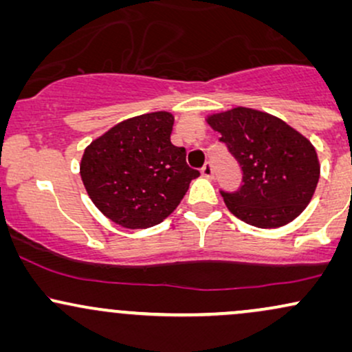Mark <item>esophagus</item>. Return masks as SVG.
<instances>
[{"mask_svg":"<svg viewBox=\"0 0 352 352\" xmlns=\"http://www.w3.org/2000/svg\"><path fill=\"white\" fill-rule=\"evenodd\" d=\"M201 175L207 177V179H213V165L210 162L205 164L204 167H201Z\"/></svg>","mask_w":352,"mask_h":352,"instance_id":"obj_1","label":"esophagus"}]
</instances>
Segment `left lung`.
<instances>
[{
    "label": "left lung",
    "instance_id": "obj_1",
    "mask_svg": "<svg viewBox=\"0 0 352 352\" xmlns=\"http://www.w3.org/2000/svg\"><path fill=\"white\" fill-rule=\"evenodd\" d=\"M207 122L243 172L236 192H221L230 212L258 228L283 227L300 215L319 180L313 144L285 120L256 109L217 112Z\"/></svg>",
    "mask_w": 352,
    "mask_h": 352
}]
</instances>
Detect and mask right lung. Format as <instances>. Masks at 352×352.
<instances>
[{
	"mask_svg": "<svg viewBox=\"0 0 352 352\" xmlns=\"http://www.w3.org/2000/svg\"><path fill=\"white\" fill-rule=\"evenodd\" d=\"M172 127L170 112H151L116 124L87 145L80 179L109 220L148 228L179 207L200 172L185 162V148L170 142Z\"/></svg>",
	"mask_w": 352,
	"mask_h": 352,
	"instance_id": "right-lung-1",
	"label": "right lung"
}]
</instances>
